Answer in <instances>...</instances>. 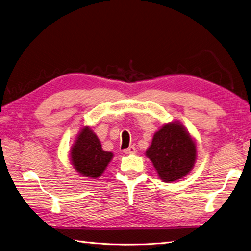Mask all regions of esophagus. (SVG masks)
Wrapping results in <instances>:
<instances>
[{
	"label": "esophagus",
	"instance_id": "1",
	"mask_svg": "<svg viewBox=\"0 0 251 251\" xmlns=\"http://www.w3.org/2000/svg\"><path fill=\"white\" fill-rule=\"evenodd\" d=\"M124 152H125L126 154H133V153H135V152H136V148L134 146H130L129 148L125 149Z\"/></svg>",
	"mask_w": 251,
	"mask_h": 251
}]
</instances>
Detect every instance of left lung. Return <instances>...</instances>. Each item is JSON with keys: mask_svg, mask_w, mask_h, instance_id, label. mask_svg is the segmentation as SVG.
<instances>
[{"mask_svg": "<svg viewBox=\"0 0 251 251\" xmlns=\"http://www.w3.org/2000/svg\"><path fill=\"white\" fill-rule=\"evenodd\" d=\"M146 155L164 182H174L193 169L196 145L184 126L179 122H170L154 134Z\"/></svg>", "mask_w": 251, "mask_h": 251, "instance_id": "left-lung-1", "label": "left lung"}]
</instances>
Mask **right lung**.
Returning <instances> with one entry per match:
<instances>
[{
    "label": "right lung",
    "mask_w": 251,
    "mask_h": 251,
    "mask_svg": "<svg viewBox=\"0 0 251 251\" xmlns=\"http://www.w3.org/2000/svg\"><path fill=\"white\" fill-rule=\"evenodd\" d=\"M70 157L77 173L96 179L104 172L113 153L103 150L99 138L88 126H85L71 148Z\"/></svg>",
    "instance_id": "right-lung-1"
}]
</instances>
